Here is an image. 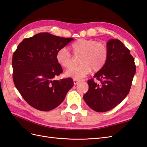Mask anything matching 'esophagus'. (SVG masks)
<instances>
[{
    "mask_svg": "<svg viewBox=\"0 0 147 147\" xmlns=\"http://www.w3.org/2000/svg\"><path fill=\"white\" fill-rule=\"evenodd\" d=\"M73 82H74V84H78V83H79L80 80H73Z\"/></svg>",
    "mask_w": 147,
    "mask_h": 147,
    "instance_id": "34e87169",
    "label": "esophagus"
}]
</instances>
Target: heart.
Returning <instances> with one entry per match:
<instances>
[{
  "label": "heart",
  "mask_w": 147,
  "mask_h": 147,
  "mask_svg": "<svg viewBox=\"0 0 147 147\" xmlns=\"http://www.w3.org/2000/svg\"><path fill=\"white\" fill-rule=\"evenodd\" d=\"M73 55L79 57L80 65L67 69V77L80 80L89 74L91 69L98 71L104 67L108 58V48L106 44L93 39H80L70 46ZM57 62L64 68L72 66L74 58L66 47L58 50L56 54Z\"/></svg>",
  "instance_id": "obj_1"
}]
</instances>
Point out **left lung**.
<instances>
[{"instance_id":"left-lung-1","label":"left lung","mask_w":147,"mask_h":147,"mask_svg":"<svg viewBox=\"0 0 147 147\" xmlns=\"http://www.w3.org/2000/svg\"><path fill=\"white\" fill-rule=\"evenodd\" d=\"M107 47V63L94 75L101 84L89 80V90L83 96L89 107L97 112L110 110L124 100L130 90L136 73L134 58L120 40L110 39Z\"/></svg>"}]
</instances>
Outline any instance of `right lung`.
<instances>
[{
  "label": "right lung",
  "instance_id": "add662e5",
  "mask_svg": "<svg viewBox=\"0 0 147 147\" xmlns=\"http://www.w3.org/2000/svg\"><path fill=\"white\" fill-rule=\"evenodd\" d=\"M73 39L41 32L24 39L13 53V83L33 108L43 111L53 110L73 86L71 78L54 80L63 73L56 59L57 51Z\"/></svg>",
  "mask_w": 147,
  "mask_h": 147
}]
</instances>
